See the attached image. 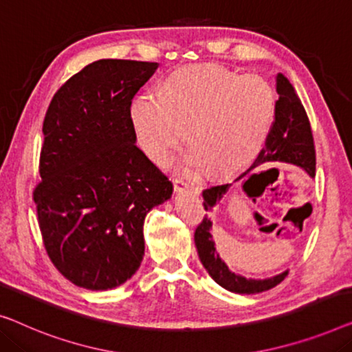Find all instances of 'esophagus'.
Masks as SVG:
<instances>
[{"instance_id": "esophagus-1", "label": "esophagus", "mask_w": 352, "mask_h": 352, "mask_svg": "<svg viewBox=\"0 0 352 352\" xmlns=\"http://www.w3.org/2000/svg\"><path fill=\"white\" fill-rule=\"evenodd\" d=\"M173 186H175V192H176V193H179V192L198 193V192H200V188H198L197 186L188 184V182L182 181V179H175V181H173Z\"/></svg>"}]
</instances>
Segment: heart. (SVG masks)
<instances>
[{"label":"heart","instance_id":"1","mask_svg":"<svg viewBox=\"0 0 352 352\" xmlns=\"http://www.w3.org/2000/svg\"><path fill=\"white\" fill-rule=\"evenodd\" d=\"M274 113L276 94L268 80L206 63L175 71L162 94L140 96L131 120L138 146L155 164H165L187 129V171L206 168L227 176L261 154Z\"/></svg>","mask_w":352,"mask_h":352}]
</instances>
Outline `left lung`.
Wrapping results in <instances>:
<instances>
[{"instance_id": "8db88e82", "label": "left lung", "mask_w": 352, "mask_h": 352, "mask_svg": "<svg viewBox=\"0 0 352 352\" xmlns=\"http://www.w3.org/2000/svg\"><path fill=\"white\" fill-rule=\"evenodd\" d=\"M276 91L279 98L276 101V113H274V122L267 142H265L261 154L252 162L251 168L267 165L270 162H284L295 166H300L302 170L308 173L309 176L314 177L316 175V152H314V141L311 133V125H309L307 111H305L302 101H300L297 91L294 85L289 82L286 76L278 73L276 76ZM249 168V170H251ZM244 171L239 175L235 181L243 179V188L251 197L254 201L256 198L262 195L265 186L258 187V190H252L251 182L257 175H248ZM232 184H216L203 190V206L206 211H211L216 203L221 201L223 193L228 190ZM212 222L211 219L205 216L200 226L195 230V246L198 251V257L210 273V276L216 281L219 286L230 290L235 294H258L265 290L278 286L284 278L287 276L286 272L276 274V276L265 278V279H252L244 278L241 274H236L228 270L226 262L219 257L214 246L212 235H211Z\"/></svg>"}]
</instances>
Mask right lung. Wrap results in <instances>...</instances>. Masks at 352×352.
Instances as JSON below:
<instances>
[{
  "label": "right lung",
  "instance_id": "1",
  "mask_svg": "<svg viewBox=\"0 0 352 352\" xmlns=\"http://www.w3.org/2000/svg\"><path fill=\"white\" fill-rule=\"evenodd\" d=\"M159 63L103 58L57 90L33 192L45 252L76 286L124 284L144 256L146 214L173 184L136 142L131 100Z\"/></svg>",
  "mask_w": 352,
  "mask_h": 352
}]
</instances>
